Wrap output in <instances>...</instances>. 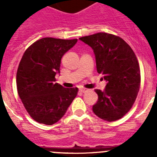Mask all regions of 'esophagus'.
<instances>
[{"instance_id":"34e87169","label":"esophagus","mask_w":157,"mask_h":157,"mask_svg":"<svg viewBox=\"0 0 157 157\" xmlns=\"http://www.w3.org/2000/svg\"><path fill=\"white\" fill-rule=\"evenodd\" d=\"M79 90H80V92H82V93H86V92H87V91H89V90L88 89H86V88H80Z\"/></svg>"}]
</instances>
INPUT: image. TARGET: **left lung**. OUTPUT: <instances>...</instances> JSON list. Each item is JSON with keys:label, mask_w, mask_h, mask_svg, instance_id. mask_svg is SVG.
<instances>
[{"label": "left lung", "mask_w": 157, "mask_h": 157, "mask_svg": "<svg viewBox=\"0 0 157 157\" xmlns=\"http://www.w3.org/2000/svg\"><path fill=\"white\" fill-rule=\"evenodd\" d=\"M79 40L94 50L97 71L107 82L93 106L94 114L101 120L112 122L129 112L138 96L141 82L140 67L135 54L121 37L107 33H98Z\"/></svg>", "instance_id": "left-lung-1"}]
</instances>
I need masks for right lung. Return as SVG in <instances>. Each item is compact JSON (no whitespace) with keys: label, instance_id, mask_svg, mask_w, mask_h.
<instances>
[{"label":"right lung","instance_id":"right-lung-1","mask_svg":"<svg viewBox=\"0 0 157 157\" xmlns=\"http://www.w3.org/2000/svg\"><path fill=\"white\" fill-rule=\"evenodd\" d=\"M77 39L44 37L25 51L16 73L19 98L32 119L52 125L66 113L75 98L78 88H64L55 82L62 56Z\"/></svg>","mask_w":157,"mask_h":157}]
</instances>
